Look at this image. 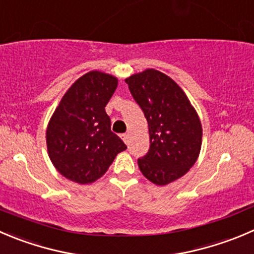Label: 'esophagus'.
Segmentation results:
<instances>
[{
	"label": "esophagus",
	"instance_id": "34e87169",
	"mask_svg": "<svg viewBox=\"0 0 254 254\" xmlns=\"http://www.w3.org/2000/svg\"><path fill=\"white\" fill-rule=\"evenodd\" d=\"M122 139L127 144V142H129V134H127V132H125V134H122Z\"/></svg>",
	"mask_w": 254,
	"mask_h": 254
}]
</instances>
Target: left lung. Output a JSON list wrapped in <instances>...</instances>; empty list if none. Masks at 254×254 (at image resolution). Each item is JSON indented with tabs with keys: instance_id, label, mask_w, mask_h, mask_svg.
Masks as SVG:
<instances>
[{
	"instance_id": "left-lung-1",
	"label": "left lung",
	"mask_w": 254,
	"mask_h": 254,
	"mask_svg": "<svg viewBox=\"0 0 254 254\" xmlns=\"http://www.w3.org/2000/svg\"><path fill=\"white\" fill-rule=\"evenodd\" d=\"M149 125L150 147L137 159L140 171L154 184L184 176L197 160L202 141L198 115L184 90L155 69L125 79Z\"/></svg>"
}]
</instances>
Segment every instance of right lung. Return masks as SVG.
Here are the masks:
<instances>
[{"instance_id":"obj_1","label":"right lung","mask_w":254,"mask_h":254,"mask_svg":"<svg viewBox=\"0 0 254 254\" xmlns=\"http://www.w3.org/2000/svg\"><path fill=\"white\" fill-rule=\"evenodd\" d=\"M113 75L93 70L80 77L62 98L47 127L49 159L62 175L90 184L105 174L115 156L127 149L112 131L105 112L117 89Z\"/></svg>"}]
</instances>
